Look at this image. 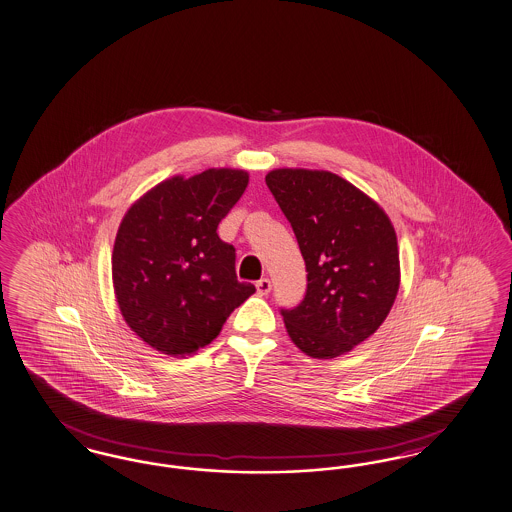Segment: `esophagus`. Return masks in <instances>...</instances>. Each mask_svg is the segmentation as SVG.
I'll use <instances>...</instances> for the list:
<instances>
[{"mask_svg":"<svg viewBox=\"0 0 512 512\" xmlns=\"http://www.w3.org/2000/svg\"><path fill=\"white\" fill-rule=\"evenodd\" d=\"M255 287H257V295H261V297H265V295H268L270 293V289H272V284H270V280L268 278H261L257 284H255Z\"/></svg>","mask_w":512,"mask_h":512,"instance_id":"esophagus-1","label":"esophagus"}]
</instances>
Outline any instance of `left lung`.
Wrapping results in <instances>:
<instances>
[{"label":"left lung","instance_id":"1","mask_svg":"<svg viewBox=\"0 0 512 512\" xmlns=\"http://www.w3.org/2000/svg\"><path fill=\"white\" fill-rule=\"evenodd\" d=\"M307 265L301 305L282 308L291 341L312 358H337L389 316L400 287L396 232L362 190L329 171L274 169L265 177Z\"/></svg>","mask_w":512,"mask_h":512}]
</instances>
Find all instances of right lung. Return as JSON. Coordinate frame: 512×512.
I'll use <instances>...</instances> for the list:
<instances>
[{
    "label": "right lung",
    "mask_w": 512,
    "mask_h": 512,
    "mask_svg": "<svg viewBox=\"0 0 512 512\" xmlns=\"http://www.w3.org/2000/svg\"><path fill=\"white\" fill-rule=\"evenodd\" d=\"M249 183L242 169H205L156 184L131 205L112 251L123 320L146 345L188 356L209 345L255 293L236 278V249L217 226Z\"/></svg>",
    "instance_id": "obj_1"
}]
</instances>
